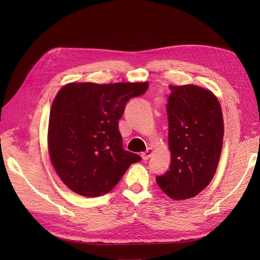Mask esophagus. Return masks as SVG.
<instances>
[{
    "mask_svg": "<svg viewBox=\"0 0 260 260\" xmlns=\"http://www.w3.org/2000/svg\"><path fill=\"white\" fill-rule=\"evenodd\" d=\"M153 155V148L152 147H148L145 152H143L142 154H141V157H142L143 160H146L148 159L149 157H151Z\"/></svg>",
    "mask_w": 260,
    "mask_h": 260,
    "instance_id": "34e87169",
    "label": "esophagus"
}]
</instances>
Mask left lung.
<instances>
[{
    "instance_id": "8db88e82",
    "label": "left lung",
    "mask_w": 260,
    "mask_h": 260,
    "mask_svg": "<svg viewBox=\"0 0 260 260\" xmlns=\"http://www.w3.org/2000/svg\"><path fill=\"white\" fill-rule=\"evenodd\" d=\"M169 89L171 162L156 182L170 199L181 201L194 198L214 178L222 148L223 117L210 90L194 84H170Z\"/></svg>"
}]
</instances>
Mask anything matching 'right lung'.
<instances>
[{"instance_id": "right-lung-1", "label": "right lung", "mask_w": 260, "mask_h": 260, "mask_svg": "<svg viewBox=\"0 0 260 260\" xmlns=\"http://www.w3.org/2000/svg\"><path fill=\"white\" fill-rule=\"evenodd\" d=\"M148 82H70L55 96L48 149L56 174L73 192L96 198L112 191L130 165L141 160L124 151L118 128L127 102Z\"/></svg>"}]
</instances>
